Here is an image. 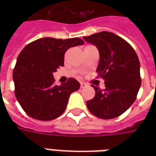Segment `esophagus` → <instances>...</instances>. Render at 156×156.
Listing matches in <instances>:
<instances>
[{
  "label": "esophagus",
  "mask_w": 156,
  "mask_h": 156,
  "mask_svg": "<svg viewBox=\"0 0 156 156\" xmlns=\"http://www.w3.org/2000/svg\"><path fill=\"white\" fill-rule=\"evenodd\" d=\"M81 84V88H84V87H87V83H83V82H82V83H80Z\"/></svg>",
  "instance_id": "34e87169"
}]
</instances>
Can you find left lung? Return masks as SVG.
I'll use <instances>...</instances> for the list:
<instances>
[{
	"label": "left lung",
	"mask_w": 156,
	"mask_h": 156,
	"mask_svg": "<svg viewBox=\"0 0 156 156\" xmlns=\"http://www.w3.org/2000/svg\"><path fill=\"white\" fill-rule=\"evenodd\" d=\"M83 39L97 48L100 61L96 72L105 84L103 90L93 87L95 95L87 102V106L100 118L117 117L135 101L140 88L138 56L129 43L114 33L102 31Z\"/></svg>",
	"instance_id": "8db88e82"
}]
</instances>
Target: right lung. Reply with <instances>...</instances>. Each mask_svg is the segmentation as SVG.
Instances as JSON below:
<instances>
[{"label": "right lung", "mask_w": 156, "mask_h": 156, "mask_svg": "<svg viewBox=\"0 0 156 156\" xmlns=\"http://www.w3.org/2000/svg\"><path fill=\"white\" fill-rule=\"evenodd\" d=\"M79 38L67 40L46 37L28 44L18 55L13 72L15 96L32 118L51 121L66 110L71 93L80 88L74 78L60 86L53 73L64 66V55L69 48L83 45Z\"/></svg>", "instance_id": "add662e5"}]
</instances>
